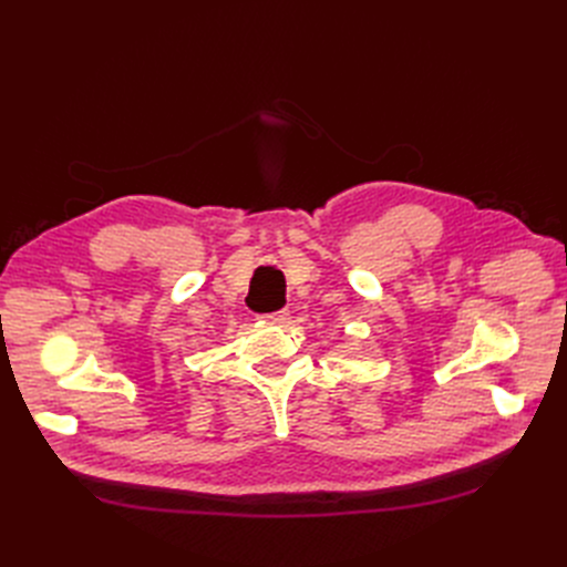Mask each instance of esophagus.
<instances>
[{"label":"esophagus","instance_id":"esophagus-1","mask_svg":"<svg viewBox=\"0 0 567 567\" xmlns=\"http://www.w3.org/2000/svg\"><path fill=\"white\" fill-rule=\"evenodd\" d=\"M262 318H267L269 322H277V326H281V322H288L290 311L281 309V311H272V313H262Z\"/></svg>","mask_w":567,"mask_h":567}]
</instances>
